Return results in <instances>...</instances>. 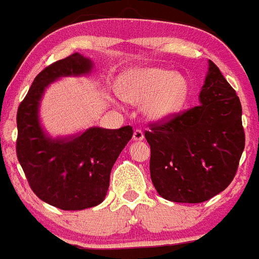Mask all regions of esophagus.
<instances>
[{"label": "esophagus", "mask_w": 259, "mask_h": 259, "mask_svg": "<svg viewBox=\"0 0 259 259\" xmlns=\"http://www.w3.org/2000/svg\"><path fill=\"white\" fill-rule=\"evenodd\" d=\"M133 139L134 141H143L144 139V134L141 129L134 130V134H133Z\"/></svg>", "instance_id": "esophagus-1"}]
</instances>
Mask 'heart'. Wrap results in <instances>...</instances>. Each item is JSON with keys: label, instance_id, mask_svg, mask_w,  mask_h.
Instances as JSON below:
<instances>
[{"label": "heart", "instance_id": "1", "mask_svg": "<svg viewBox=\"0 0 259 259\" xmlns=\"http://www.w3.org/2000/svg\"><path fill=\"white\" fill-rule=\"evenodd\" d=\"M122 98L133 103H146L147 116L154 121L174 117L184 106L188 81L170 70L143 69L132 71L120 88Z\"/></svg>", "mask_w": 259, "mask_h": 259}]
</instances>
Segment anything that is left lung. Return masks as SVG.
I'll return each mask as SVG.
<instances>
[{"mask_svg": "<svg viewBox=\"0 0 259 259\" xmlns=\"http://www.w3.org/2000/svg\"><path fill=\"white\" fill-rule=\"evenodd\" d=\"M200 103L151 124L149 170L157 193L178 203H202L229 187L245 146L241 105L209 60Z\"/></svg>", "mask_w": 259, "mask_h": 259, "instance_id": "1", "label": "left lung"}]
</instances>
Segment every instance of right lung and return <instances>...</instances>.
<instances>
[{
	"mask_svg": "<svg viewBox=\"0 0 259 259\" xmlns=\"http://www.w3.org/2000/svg\"><path fill=\"white\" fill-rule=\"evenodd\" d=\"M79 53L53 62L35 76L16 115V154L31 190L64 211H80L103 202L118 154L133 137L132 126L89 127L80 134L51 138L40 126L39 103L46 88L64 76L92 71Z\"/></svg>",
	"mask_w": 259,
	"mask_h": 259,
	"instance_id": "right-lung-1",
	"label": "right lung"
}]
</instances>
